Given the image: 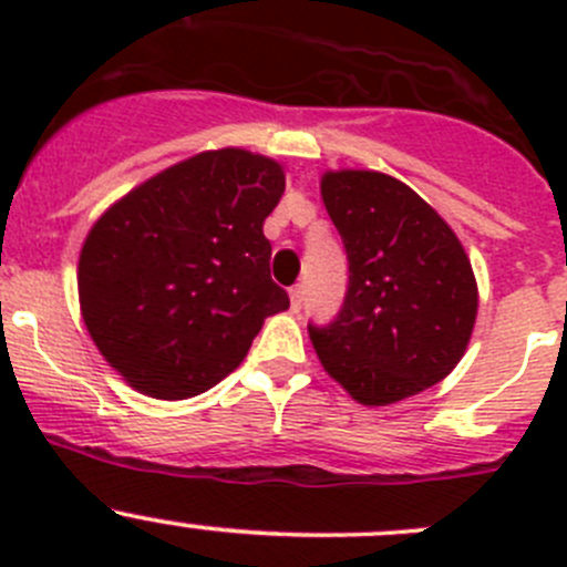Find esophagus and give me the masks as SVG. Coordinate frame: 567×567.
<instances>
[{
    "label": "esophagus",
    "mask_w": 567,
    "mask_h": 567,
    "mask_svg": "<svg viewBox=\"0 0 567 567\" xmlns=\"http://www.w3.org/2000/svg\"><path fill=\"white\" fill-rule=\"evenodd\" d=\"M301 305H305V285H293L290 288V310L299 312Z\"/></svg>",
    "instance_id": "esophagus-1"
}]
</instances>
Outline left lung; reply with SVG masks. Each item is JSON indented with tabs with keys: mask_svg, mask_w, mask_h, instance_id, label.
I'll list each match as a JSON object with an SVG mask.
<instances>
[{
	"mask_svg": "<svg viewBox=\"0 0 567 567\" xmlns=\"http://www.w3.org/2000/svg\"><path fill=\"white\" fill-rule=\"evenodd\" d=\"M348 255V290L310 340L331 379L364 405L439 384L477 318L472 262L447 221L390 175L342 169L320 181Z\"/></svg>",
	"mask_w": 567,
	"mask_h": 567,
	"instance_id": "8db88e82",
	"label": "left lung"
}]
</instances>
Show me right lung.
Returning <instances> with one entry per match:
<instances>
[{
  "label": "right lung",
  "mask_w": 567,
  "mask_h": 567,
  "mask_svg": "<svg viewBox=\"0 0 567 567\" xmlns=\"http://www.w3.org/2000/svg\"><path fill=\"white\" fill-rule=\"evenodd\" d=\"M285 173L238 147L199 153L125 194L79 257V301L104 359L134 390L183 400L247 357L290 307L268 274L262 221Z\"/></svg>",
  "instance_id": "right-lung-1"
}]
</instances>
